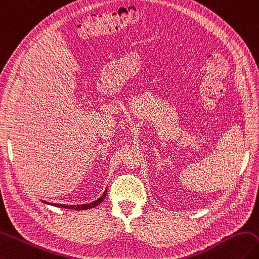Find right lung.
<instances>
[{"instance_id": "obj_1", "label": "right lung", "mask_w": 259, "mask_h": 259, "mask_svg": "<svg viewBox=\"0 0 259 259\" xmlns=\"http://www.w3.org/2000/svg\"><path fill=\"white\" fill-rule=\"evenodd\" d=\"M107 194V189H105V192L103 193L102 196L100 198H97L96 200H94V202L92 203H89V204H82V205H65V204H51V203H48L45 202V200H43V203L45 204H50V205H53V206H56V207H62V208H67V209H76V210H83V209H90V208H93V207H96L97 205H100L103 200H104L105 196Z\"/></svg>"}]
</instances>
